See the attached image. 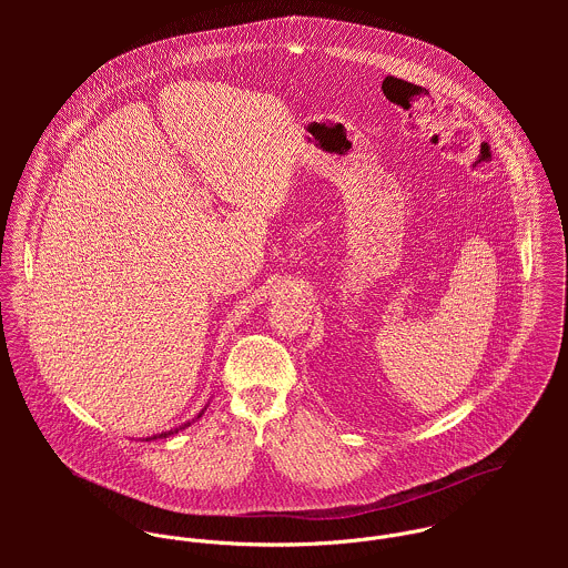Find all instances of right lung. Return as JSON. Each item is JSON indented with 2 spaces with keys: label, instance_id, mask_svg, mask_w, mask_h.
Wrapping results in <instances>:
<instances>
[{
  "label": "right lung",
  "instance_id": "1",
  "mask_svg": "<svg viewBox=\"0 0 568 568\" xmlns=\"http://www.w3.org/2000/svg\"><path fill=\"white\" fill-rule=\"evenodd\" d=\"M205 408H207V406H205ZM205 408H203V410H205ZM203 410H201V413H199V415H196V417H192V419H190V422H185V424H181V426H174V428H170V430H163V433H158V435H151V437H146V442H151V439H163V437H168V435H174V433H179V430H183V428H187V426H190V424H192V422H194V419H199V417H201V415H203Z\"/></svg>",
  "mask_w": 568,
  "mask_h": 568
}]
</instances>
